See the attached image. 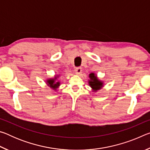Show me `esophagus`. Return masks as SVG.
Returning <instances> with one entry per match:
<instances>
[{
    "instance_id": "obj_1",
    "label": "esophagus",
    "mask_w": 150,
    "mask_h": 150,
    "mask_svg": "<svg viewBox=\"0 0 150 150\" xmlns=\"http://www.w3.org/2000/svg\"><path fill=\"white\" fill-rule=\"evenodd\" d=\"M75 71L76 73V74H80V73H81V72H82V68L81 67H77L75 70Z\"/></svg>"
}]
</instances>
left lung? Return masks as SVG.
<instances>
[{"mask_svg": "<svg viewBox=\"0 0 150 150\" xmlns=\"http://www.w3.org/2000/svg\"><path fill=\"white\" fill-rule=\"evenodd\" d=\"M90 79L88 80V85L93 88L94 91L100 90L103 87V83L100 81L94 73H91L88 76Z\"/></svg>", "mask_w": 150, "mask_h": 150, "instance_id": "8db88e82", "label": "left lung"}]
</instances>
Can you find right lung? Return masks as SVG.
Returning a JSON list of instances; mask_svg holds the SVG:
<instances>
[{
    "label": "right lung",
    "instance_id": "add662e5",
    "mask_svg": "<svg viewBox=\"0 0 150 150\" xmlns=\"http://www.w3.org/2000/svg\"><path fill=\"white\" fill-rule=\"evenodd\" d=\"M57 77H58V76H55L54 78L49 79H47L46 81L47 85L49 86V87H50V88H52L54 90H56L57 88L59 87V86L60 85L59 81H57L56 82Z\"/></svg>",
    "mask_w": 150,
    "mask_h": 150
}]
</instances>
